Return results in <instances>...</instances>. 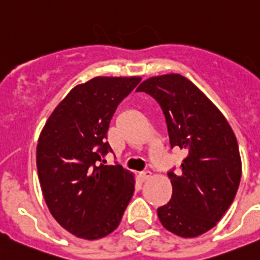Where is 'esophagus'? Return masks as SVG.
<instances>
[{"instance_id":"34e87169","label":"esophagus","mask_w":260,"mask_h":260,"mask_svg":"<svg viewBox=\"0 0 260 260\" xmlns=\"http://www.w3.org/2000/svg\"><path fill=\"white\" fill-rule=\"evenodd\" d=\"M138 177H140V179H141V181H146V179H149L150 177H151V172H149V171L140 172Z\"/></svg>"}]
</instances>
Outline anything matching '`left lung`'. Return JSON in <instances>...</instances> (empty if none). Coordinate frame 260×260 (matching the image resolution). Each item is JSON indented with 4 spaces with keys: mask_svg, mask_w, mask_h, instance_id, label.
<instances>
[{
    "mask_svg": "<svg viewBox=\"0 0 260 260\" xmlns=\"http://www.w3.org/2000/svg\"><path fill=\"white\" fill-rule=\"evenodd\" d=\"M136 91L159 103L171 146L187 151L181 172L168 173L173 193L157 208V217L177 236H200L217 224L236 196L242 172L236 136L219 109L183 75L151 77Z\"/></svg>",
    "mask_w": 260,
    "mask_h": 260,
    "instance_id": "1",
    "label": "left lung"
}]
</instances>
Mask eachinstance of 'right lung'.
I'll return each mask as SVG.
<instances>
[{
  "label": "right lung",
  "instance_id": "add662e5",
  "mask_svg": "<svg viewBox=\"0 0 260 260\" xmlns=\"http://www.w3.org/2000/svg\"><path fill=\"white\" fill-rule=\"evenodd\" d=\"M140 77H94L75 86L47 119L37 144V171L48 210L84 240L108 236L122 220L135 176L101 164L109 124Z\"/></svg>",
  "mask_w": 260,
  "mask_h": 260
}]
</instances>
